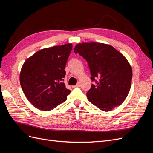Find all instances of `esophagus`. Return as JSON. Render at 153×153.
<instances>
[{"label":"esophagus","instance_id":"1","mask_svg":"<svg viewBox=\"0 0 153 153\" xmlns=\"http://www.w3.org/2000/svg\"><path fill=\"white\" fill-rule=\"evenodd\" d=\"M80 87V84H77L76 85H75V86H73V88H75V87Z\"/></svg>","mask_w":153,"mask_h":153}]
</instances>
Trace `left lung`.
I'll list each match as a JSON object with an SVG mask.
<instances>
[{"mask_svg": "<svg viewBox=\"0 0 153 153\" xmlns=\"http://www.w3.org/2000/svg\"><path fill=\"white\" fill-rule=\"evenodd\" d=\"M74 52L86 60L92 81L87 92L90 102L108 112L121 105L130 90L132 69L124 55L111 45L101 43H83L75 46Z\"/></svg>", "mask_w": 153, "mask_h": 153, "instance_id": "1", "label": "left lung"}]
</instances>
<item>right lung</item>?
Wrapping results in <instances>:
<instances>
[{
    "label": "right lung",
    "mask_w": 153,
    "mask_h": 153,
    "mask_svg": "<svg viewBox=\"0 0 153 153\" xmlns=\"http://www.w3.org/2000/svg\"><path fill=\"white\" fill-rule=\"evenodd\" d=\"M72 44L39 50L27 59L21 69L22 89L38 109L50 111L64 102L71 91L63 83Z\"/></svg>",
    "instance_id": "right-lung-1"
}]
</instances>
